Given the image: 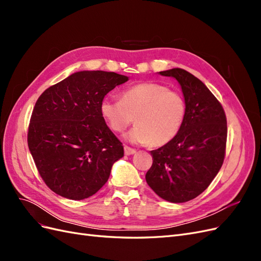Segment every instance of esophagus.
Returning <instances> with one entry per match:
<instances>
[{
    "label": "esophagus",
    "mask_w": 261,
    "mask_h": 261,
    "mask_svg": "<svg viewBox=\"0 0 261 261\" xmlns=\"http://www.w3.org/2000/svg\"><path fill=\"white\" fill-rule=\"evenodd\" d=\"M124 152H125V154L126 155H130V154H134L136 152V150L135 149H133V148H130V147H128V146H125L124 147Z\"/></svg>",
    "instance_id": "esophagus-1"
}]
</instances>
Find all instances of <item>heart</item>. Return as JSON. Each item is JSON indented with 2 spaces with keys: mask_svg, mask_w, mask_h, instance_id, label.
<instances>
[{
  "mask_svg": "<svg viewBox=\"0 0 261 261\" xmlns=\"http://www.w3.org/2000/svg\"><path fill=\"white\" fill-rule=\"evenodd\" d=\"M100 112L109 127L124 132L134 122L137 125L125 135L132 143L160 147L169 144L179 132L186 114L181 94L159 83H141L122 92V99L105 98Z\"/></svg>",
  "mask_w": 261,
  "mask_h": 261,
  "instance_id": "heart-1",
  "label": "heart"
}]
</instances>
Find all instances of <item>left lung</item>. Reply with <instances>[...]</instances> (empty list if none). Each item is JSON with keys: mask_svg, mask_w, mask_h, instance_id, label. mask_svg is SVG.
Listing matches in <instances>:
<instances>
[{"mask_svg": "<svg viewBox=\"0 0 261 261\" xmlns=\"http://www.w3.org/2000/svg\"><path fill=\"white\" fill-rule=\"evenodd\" d=\"M174 77L183 91L186 114L169 144L152 150L146 180L164 200L186 202L199 196L222 167L227 137L225 112L198 78L181 68L160 72Z\"/></svg>", "mask_w": 261, "mask_h": 261, "instance_id": "8db88e82", "label": "left lung"}]
</instances>
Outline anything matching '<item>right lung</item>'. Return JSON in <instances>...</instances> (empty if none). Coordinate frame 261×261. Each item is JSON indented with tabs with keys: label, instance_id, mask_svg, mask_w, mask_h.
<instances>
[{
	"label": "right lung",
	"instance_id": "1",
	"mask_svg": "<svg viewBox=\"0 0 261 261\" xmlns=\"http://www.w3.org/2000/svg\"><path fill=\"white\" fill-rule=\"evenodd\" d=\"M128 81L103 70H84L45 89L28 127V147L52 192L73 200L96 194L109 179L123 144L100 112L106 94Z\"/></svg>",
	"mask_w": 261,
	"mask_h": 261
}]
</instances>
